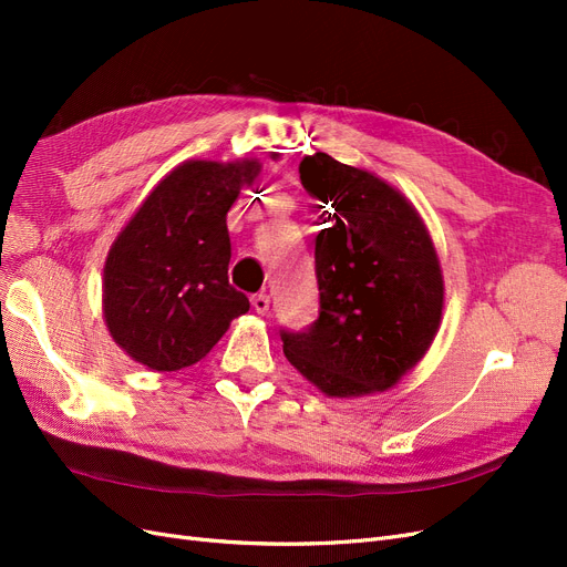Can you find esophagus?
<instances>
[{"label":"esophagus","instance_id":"esophagus-1","mask_svg":"<svg viewBox=\"0 0 567 567\" xmlns=\"http://www.w3.org/2000/svg\"><path fill=\"white\" fill-rule=\"evenodd\" d=\"M250 302H252V310L257 315H267V310H269V296L267 293H255L250 298Z\"/></svg>","mask_w":567,"mask_h":567}]
</instances>
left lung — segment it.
<instances>
[{
  "label": "left lung",
  "instance_id": "1",
  "mask_svg": "<svg viewBox=\"0 0 567 567\" xmlns=\"http://www.w3.org/2000/svg\"><path fill=\"white\" fill-rule=\"evenodd\" d=\"M330 221L315 238L319 317L281 329L284 352L331 398L388 390L431 348L442 271L419 213L390 184L326 153L300 163Z\"/></svg>",
  "mask_w": 567,
  "mask_h": 567
}]
</instances>
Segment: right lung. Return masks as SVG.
<instances>
[{
	"mask_svg": "<svg viewBox=\"0 0 567 567\" xmlns=\"http://www.w3.org/2000/svg\"><path fill=\"white\" fill-rule=\"evenodd\" d=\"M257 173L255 161H188L120 231L104 269V317L134 362L192 367L248 312V298L229 284L227 213Z\"/></svg>",
	"mask_w": 567,
	"mask_h": 567,
	"instance_id": "1",
	"label": "right lung"
}]
</instances>
